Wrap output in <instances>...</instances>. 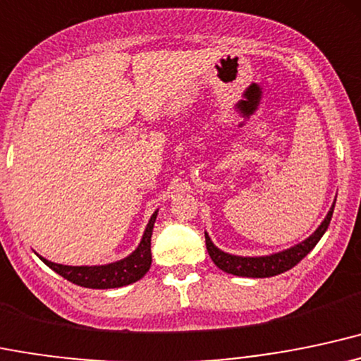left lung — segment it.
Returning a JSON list of instances; mask_svg holds the SVG:
<instances>
[{
  "label": "left lung",
  "mask_w": 361,
  "mask_h": 361,
  "mask_svg": "<svg viewBox=\"0 0 361 361\" xmlns=\"http://www.w3.org/2000/svg\"><path fill=\"white\" fill-rule=\"evenodd\" d=\"M334 204L331 206L329 213L324 218V221L310 235L307 240H303L302 244L290 247V249L283 250V252L271 254V256L264 257H240V256H232V254H226L224 250H220L218 247H214L212 238L208 237V233H204L206 237V249H208L209 257L214 264L218 266L221 271L228 274H235V276H244V278H269L276 276V274L285 273L297 266L307 254L314 249L315 244L321 240L324 232L327 230V226L331 224V218H333Z\"/></svg>",
  "instance_id": "8db88e82"
}]
</instances>
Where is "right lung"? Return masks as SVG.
Masks as SVG:
<instances>
[{"label": "right lung", "mask_w": 361, "mask_h": 361, "mask_svg": "<svg viewBox=\"0 0 361 361\" xmlns=\"http://www.w3.org/2000/svg\"><path fill=\"white\" fill-rule=\"evenodd\" d=\"M157 220V212L149 218L147 230H145L143 238L140 245L131 256L121 261L112 262L107 266H64L56 264V262L42 259L52 271L61 274L68 281L75 285L83 286V288H95V290H107V288H119V286L131 285L148 273L152 266V232L153 225Z\"/></svg>", "instance_id": "right-lung-1"}]
</instances>
